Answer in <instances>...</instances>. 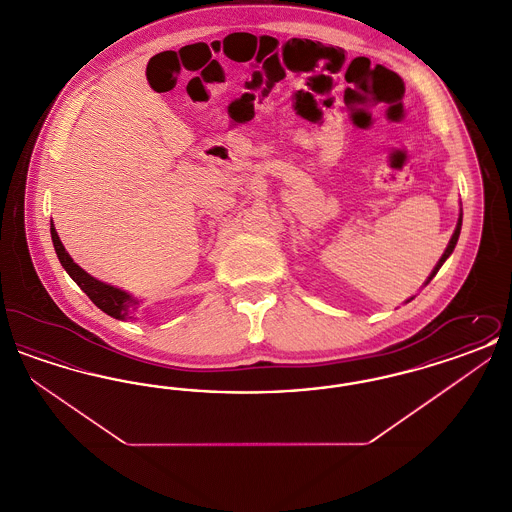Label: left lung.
Segmentation results:
<instances>
[{
	"label": "left lung",
	"instance_id": "left-lung-1",
	"mask_svg": "<svg viewBox=\"0 0 512 512\" xmlns=\"http://www.w3.org/2000/svg\"><path fill=\"white\" fill-rule=\"evenodd\" d=\"M461 224H463V219H459V224H457V228H455V234H453V238H451V242H449V245H447V249H445V253L441 255V259H439L438 265H436V268L432 270V274H430V278H428V282L426 284H430V280L438 274L439 268H441V265L445 263V259L453 253V249H455V245H457V240H459V234H461Z\"/></svg>",
	"mask_w": 512,
	"mask_h": 512
}]
</instances>
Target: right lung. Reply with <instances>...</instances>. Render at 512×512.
<instances>
[{
  "mask_svg": "<svg viewBox=\"0 0 512 512\" xmlns=\"http://www.w3.org/2000/svg\"><path fill=\"white\" fill-rule=\"evenodd\" d=\"M51 240H53V247H55V253H57L61 265L69 272V276L73 278L74 282L80 286V290L92 299V303L99 307L103 313H107L109 317L121 318V320L122 318H128L130 309L134 311L138 301H134L128 293H124L122 290H117L113 286H107V284L99 282L96 278H92L88 272H84L82 268L78 267L71 259V255L65 251L53 224H51Z\"/></svg>",
  "mask_w": 512,
  "mask_h": 512,
  "instance_id": "right-lung-1",
  "label": "right lung"
}]
</instances>
